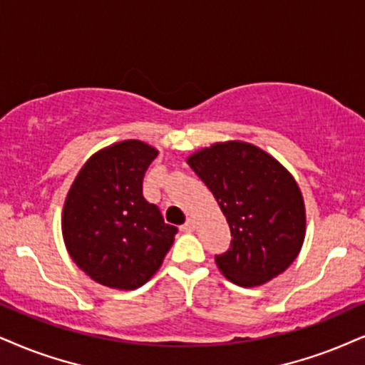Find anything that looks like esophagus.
<instances>
[{"label": "esophagus", "instance_id": "esophagus-1", "mask_svg": "<svg viewBox=\"0 0 365 365\" xmlns=\"http://www.w3.org/2000/svg\"><path fill=\"white\" fill-rule=\"evenodd\" d=\"M196 228V223H195V220H187L186 223L184 225H181V232H192Z\"/></svg>", "mask_w": 365, "mask_h": 365}]
</instances>
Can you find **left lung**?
I'll return each mask as SVG.
<instances>
[{
  "label": "left lung",
  "mask_w": 365,
  "mask_h": 365,
  "mask_svg": "<svg viewBox=\"0 0 365 365\" xmlns=\"http://www.w3.org/2000/svg\"><path fill=\"white\" fill-rule=\"evenodd\" d=\"M187 164L203 181L230 225L232 242L215 255L238 286L264 284L284 272L304 240V203L292 175L260 148L244 142L215 143Z\"/></svg>",
  "instance_id": "left-lung-1"
}]
</instances>
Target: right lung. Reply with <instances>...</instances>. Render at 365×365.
Listing matches in <instances>:
<instances>
[{
	"label": "right lung",
	"mask_w": 365,
	"mask_h": 365,
	"mask_svg": "<svg viewBox=\"0 0 365 365\" xmlns=\"http://www.w3.org/2000/svg\"><path fill=\"white\" fill-rule=\"evenodd\" d=\"M157 150L125 140L94 154L71 186L62 215L69 255L93 281L137 289L157 272L178 228L143 197Z\"/></svg>",
	"instance_id": "right-lung-1"
}]
</instances>
